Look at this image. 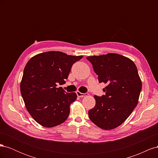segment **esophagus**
<instances>
[{"instance_id":"obj_1","label":"esophagus","mask_w":158,"mask_h":158,"mask_svg":"<svg viewBox=\"0 0 158 158\" xmlns=\"http://www.w3.org/2000/svg\"><path fill=\"white\" fill-rule=\"evenodd\" d=\"M76 94H77V96L78 97H80V98H83L84 96H85L86 95V94H83V93H81L80 92H76Z\"/></svg>"}]
</instances>
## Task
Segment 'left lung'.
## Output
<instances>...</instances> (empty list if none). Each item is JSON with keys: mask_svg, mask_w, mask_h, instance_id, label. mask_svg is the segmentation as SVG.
Wrapping results in <instances>:
<instances>
[{"mask_svg": "<svg viewBox=\"0 0 158 158\" xmlns=\"http://www.w3.org/2000/svg\"><path fill=\"white\" fill-rule=\"evenodd\" d=\"M106 94L94 95L95 106L88 111L95 125L104 130L120 126L137 106L142 82L134 62L116 53L88 56Z\"/></svg>", "mask_w": 158, "mask_h": 158, "instance_id": "obj_1", "label": "left lung"}]
</instances>
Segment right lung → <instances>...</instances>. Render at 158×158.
<instances>
[{"label": "right lung", "instance_id": "1", "mask_svg": "<svg viewBox=\"0 0 158 158\" xmlns=\"http://www.w3.org/2000/svg\"><path fill=\"white\" fill-rule=\"evenodd\" d=\"M83 56L68 55L60 51L38 54L27 62L20 83V92L33 118L45 127L60 125L67 119L70 105L77 98L61 87L72 66Z\"/></svg>", "mask_w": 158, "mask_h": 158}]
</instances>
